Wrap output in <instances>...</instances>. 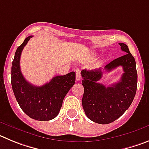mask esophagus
<instances>
[{
  "instance_id": "1",
  "label": "esophagus",
  "mask_w": 149,
  "mask_h": 149,
  "mask_svg": "<svg viewBox=\"0 0 149 149\" xmlns=\"http://www.w3.org/2000/svg\"><path fill=\"white\" fill-rule=\"evenodd\" d=\"M76 80H77V81H80L81 80V72H79V71H77V72H76Z\"/></svg>"
}]
</instances>
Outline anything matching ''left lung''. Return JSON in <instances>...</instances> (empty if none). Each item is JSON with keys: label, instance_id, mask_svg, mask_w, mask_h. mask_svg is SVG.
Here are the masks:
<instances>
[{"label": "left lung", "instance_id": "obj_1", "mask_svg": "<svg viewBox=\"0 0 149 149\" xmlns=\"http://www.w3.org/2000/svg\"><path fill=\"white\" fill-rule=\"evenodd\" d=\"M119 45L125 54L107 64L104 70L100 68L81 71L84 87L83 107L86 116L95 123L105 125L119 119L131 106L136 95L137 72L135 59L127 45L119 43ZM119 66H122L124 71L119 82L110 87L98 83L103 70L109 72Z\"/></svg>", "mask_w": 149, "mask_h": 149}]
</instances>
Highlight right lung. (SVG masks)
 I'll return each instance as SVG.
<instances>
[{
	"label": "right lung",
	"mask_w": 149,
	"mask_h": 149,
	"mask_svg": "<svg viewBox=\"0 0 149 149\" xmlns=\"http://www.w3.org/2000/svg\"><path fill=\"white\" fill-rule=\"evenodd\" d=\"M32 37L26 38L15 51L12 63V87L18 104L29 117L38 121H49L58 115L63 99L75 83V72L54 77L41 86L26 81L21 72L20 58L22 50Z\"/></svg>",
	"instance_id": "right-lung-1"
}]
</instances>
